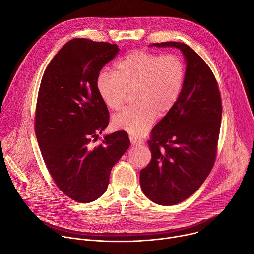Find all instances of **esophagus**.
Returning <instances> with one entry per match:
<instances>
[{
    "label": "esophagus",
    "instance_id": "1",
    "mask_svg": "<svg viewBox=\"0 0 254 254\" xmlns=\"http://www.w3.org/2000/svg\"><path fill=\"white\" fill-rule=\"evenodd\" d=\"M129 140H130V143L132 144V146H138V144H141L143 141L142 139L134 136V135H129Z\"/></svg>",
    "mask_w": 254,
    "mask_h": 254
}]
</instances>
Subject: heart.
Here are the masks:
<instances>
[{
    "instance_id": "b5f03b06",
    "label": "heart",
    "mask_w": 254,
    "mask_h": 254,
    "mask_svg": "<svg viewBox=\"0 0 254 254\" xmlns=\"http://www.w3.org/2000/svg\"><path fill=\"white\" fill-rule=\"evenodd\" d=\"M185 80L182 58L138 49L125 55L115 65V72H100L96 89L112 111L121 110L127 92L132 91L134 103L113 119V126L140 136L154 124L157 114L167 115L175 107Z\"/></svg>"
}]
</instances>
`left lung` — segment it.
I'll use <instances>...</instances> for the list:
<instances>
[{"instance_id": "8db88e82", "label": "left lung", "mask_w": 254, "mask_h": 254, "mask_svg": "<svg viewBox=\"0 0 254 254\" xmlns=\"http://www.w3.org/2000/svg\"><path fill=\"white\" fill-rule=\"evenodd\" d=\"M151 46L179 48L185 56L186 80L177 104L152 129L150 164L140 171V187L153 202L171 206L193 195L211 172L218 143L222 102L207 63L180 42Z\"/></svg>"}]
</instances>
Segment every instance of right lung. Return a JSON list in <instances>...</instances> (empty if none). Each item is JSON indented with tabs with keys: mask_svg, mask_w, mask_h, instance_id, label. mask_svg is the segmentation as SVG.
Instances as JSON below:
<instances>
[{
	"mask_svg": "<svg viewBox=\"0 0 254 254\" xmlns=\"http://www.w3.org/2000/svg\"><path fill=\"white\" fill-rule=\"evenodd\" d=\"M117 44L74 38L48 64L39 88L35 132L56 186L70 199L89 203L107 189L113 167L129 147L119 130L93 146L110 123L96 79L119 53Z\"/></svg>",
	"mask_w": 254,
	"mask_h": 254,
	"instance_id": "add662e5",
	"label": "right lung"
}]
</instances>
